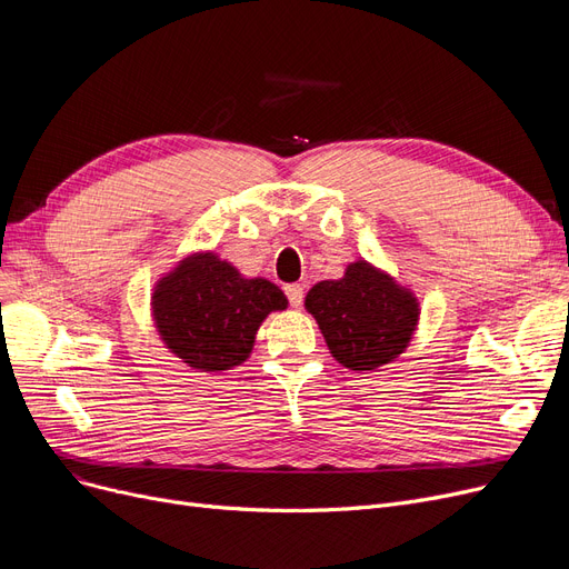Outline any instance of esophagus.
<instances>
[{
    "label": "esophagus",
    "mask_w": 569,
    "mask_h": 569,
    "mask_svg": "<svg viewBox=\"0 0 569 569\" xmlns=\"http://www.w3.org/2000/svg\"><path fill=\"white\" fill-rule=\"evenodd\" d=\"M286 295H288V300H290V305L297 309V307H302V300H305V288L300 286V283H290V286H286Z\"/></svg>",
    "instance_id": "obj_1"
}]
</instances>
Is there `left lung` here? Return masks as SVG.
Here are the masks:
<instances>
[{"instance_id":"obj_1","label":"left lung","mask_w":569,"mask_h":569,"mask_svg":"<svg viewBox=\"0 0 569 569\" xmlns=\"http://www.w3.org/2000/svg\"><path fill=\"white\" fill-rule=\"evenodd\" d=\"M335 360L369 373L395 362L420 325V300L412 288L360 258L337 281H318L305 300Z\"/></svg>"}]
</instances>
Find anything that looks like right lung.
Segmentation results:
<instances>
[{"instance_id": "obj_1", "label": "right lung", "mask_w": 569, "mask_h": 569, "mask_svg": "<svg viewBox=\"0 0 569 569\" xmlns=\"http://www.w3.org/2000/svg\"><path fill=\"white\" fill-rule=\"evenodd\" d=\"M149 307L174 357L196 371L223 373L249 360L262 320L288 309V297L214 251H193L159 277Z\"/></svg>"}]
</instances>
